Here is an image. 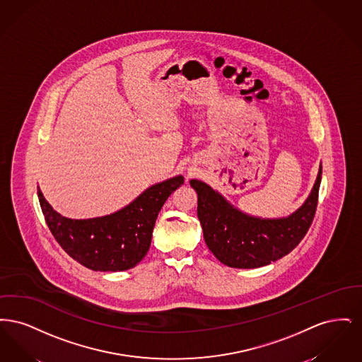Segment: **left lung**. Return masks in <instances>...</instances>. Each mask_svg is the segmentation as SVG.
<instances>
[{"mask_svg": "<svg viewBox=\"0 0 362 362\" xmlns=\"http://www.w3.org/2000/svg\"><path fill=\"white\" fill-rule=\"evenodd\" d=\"M322 165L310 197L282 218H260L243 213L209 185L192 179L198 194V218L213 255L229 267L257 269L288 255L304 239L317 206Z\"/></svg>", "mask_w": 362, "mask_h": 362, "instance_id": "8db88e82", "label": "left lung"}]
</instances>
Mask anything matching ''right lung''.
<instances>
[{"label":"right lung","mask_w":362,"mask_h":362,"mask_svg":"<svg viewBox=\"0 0 362 362\" xmlns=\"http://www.w3.org/2000/svg\"><path fill=\"white\" fill-rule=\"evenodd\" d=\"M183 183L182 175L173 176L145 189L121 210L86 220L61 216L40 189L37 197L52 236L69 257L93 272H123L146 255L158 211Z\"/></svg>","instance_id":"add662e5"}]
</instances>
